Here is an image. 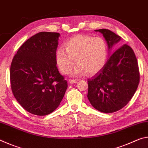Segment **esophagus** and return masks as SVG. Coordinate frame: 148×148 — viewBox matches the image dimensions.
<instances>
[{
    "instance_id": "34e87169",
    "label": "esophagus",
    "mask_w": 148,
    "mask_h": 148,
    "mask_svg": "<svg viewBox=\"0 0 148 148\" xmlns=\"http://www.w3.org/2000/svg\"><path fill=\"white\" fill-rule=\"evenodd\" d=\"M77 81L76 79H71L69 80V83L70 84H75V83H77Z\"/></svg>"
}]
</instances>
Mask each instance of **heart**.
I'll use <instances>...</instances> for the list:
<instances>
[{"mask_svg":"<svg viewBox=\"0 0 148 148\" xmlns=\"http://www.w3.org/2000/svg\"><path fill=\"white\" fill-rule=\"evenodd\" d=\"M108 47L101 37L78 34L68 40L64 47H60L56 53V62L62 74H68L74 65L77 66L72 72L74 76L86 73L92 76L98 73L106 64Z\"/></svg>","mask_w":148,"mask_h":148,"instance_id":"obj_1","label":"heart"}]
</instances>
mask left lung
I'll use <instances>...</instances> for the list:
<instances>
[{
	"instance_id": "left-lung-1",
	"label": "left lung",
	"mask_w": 148,
	"mask_h": 148,
	"mask_svg": "<svg viewBox=\"0 0 148 148\" xmlns=\"http://www.w3.org/2000/svg\"><path fill=\"white\" fill-rule=\"evenodd\" d=\"M95 31L103 34L108 50L121 40V36L108 29ZM87 81V98L95 109L112 113L123 108L133 97L140 82L133 50L128 45H123L110 56L104 68Z\"/></svg>"
}]
</instances>
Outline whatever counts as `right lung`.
<instances>
[{"label": "right lung", "instance_id": "obj_1", "mask_svg": "<svg viewBox=\"0 0 148 148\" xmlns=\"http://www.w3.org/2000/svg\"><path fill=\"white\" fill-rule=\"evenodd\" d=\"M60 34L40 32L21 45L10 66L15 98L32 114L46 116L59 106L68 87L56 62Z\"/></svg>", "mask_w": 148, "mask_h": 148}]
</instances>
